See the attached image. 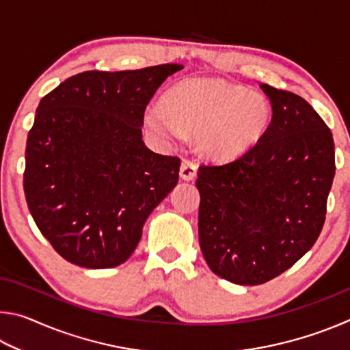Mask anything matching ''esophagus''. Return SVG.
<instances>
[{
	"label": "esophagus",
	"instance_id": "34e87169",
	"mask_svg": "<svg viewBox=\"0 0 350 350\" xmlns=\"http://www.w3.org/2000/svg\"><path fill=\"white\" fill-rule=\"evenodd\" d=\"M196 170H198V165L194 163L193 161H189V159H183L182 165H180V179L182 180H193L194 177H196Z\"/></svg>",
	"mask_w": 350,
	"mask_h": 350
}]
</instances>
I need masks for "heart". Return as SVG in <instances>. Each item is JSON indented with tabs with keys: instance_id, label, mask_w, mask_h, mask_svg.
<instances>
[{
	"instance_id": "obj_1",
	"label": "heart",
	"mask_w": 350,
	"mask_h": 350,
	"mask_svg": "<svg viewBox=\"0 0 350 350\" xmlns=\"http://www.w3.org/2000/svg\"><path fill=\"white\" fill-rule=\"evenodd\" d=\"M270 105L260 94L216 79L177 83L145 114L151 131L165 140L196 133L199 151L217 161L239 157L258 144L270 123Z\"/></svg>"
}]
</instances>
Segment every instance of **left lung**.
I'll return each mask as SVG.
<instances>
[{
	"instance_id": "1",
	"label": "left lung",
	"mask_w": 350,
	"mask_h": 350,
	"mask_svg": "<svg viewBox=\"0 0 350 350\" xmlns=\"http://www.w3.org/2000/svg\"><path fill=\"white\" fill-rule=\"evenodd\" d=\"M271 122L232 162L200 165L199 244L213 273L259 286L315 244L335 176L330 129L303 97L260 85Z\"/></svg>"
}]
</instances>
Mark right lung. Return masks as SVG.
<instances>
[{
    "label": "right lung",
    "mask_w": 350,
    "mask_h": 350,
    "mask_svg": "<svg viewBox=\"0 0 350 350\" xmlns=\"http://www.w3.org/2000/svg\"><path fill=\"white\" fill-rule=\"evenodd\" d=\"M180 69L86 70L40 100L23 185L41 234L69 262H125L146 217L179 182L180 159L148 150L142 125L154 92Z\"/></svg>",
    "instance_id": "obj_1"
}]
</instances>
